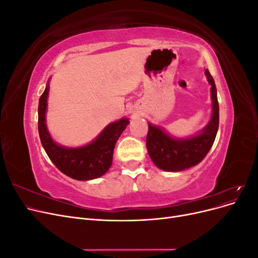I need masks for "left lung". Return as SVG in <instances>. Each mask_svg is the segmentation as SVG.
<instances>
[{"label": "left lung", "mask_w": 258, "mask_h": 258, "mask_svg": "<svg viewBox=\"0 0 258 258\" xmlns=\"http://www.w3.org/2000/svg\"><path fill=\"white\" fill-rule=\"evenodd\" d=\"M206 75L211 85L212 117L199 135L188 139H173L157 126L148 123L146 147L153 162L159 169L177 172L198 165L212 147L220 122L216 86L209 70Z\"/></svg>", "instance_id": "8db88e82"}]
</instances>
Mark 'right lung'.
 <instances>
[{
	"label": "right lung",
	"instance_id": "right-lung-1",
	"mask_svg": "<svg viewBox=\"0 0 258 258\" xmlns=\"http://www.w3.org/2000/svg\"><path fill=\"white\" fill-rule=\"evenodd\" d=\"M48 91L49 84L46 86L38 102V135L46 154L62 173L74 179L88 181L102 176L112 166L115 144L128 126V118L108 124L88 145L76 148L58 145L53 142L45 123Z\"/></svg>",
	"mask_w": 258,
	"mask_h": 258
}]
</instances>
